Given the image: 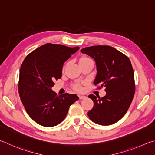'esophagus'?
Returning <instances> with one entry per match:
<instances>
[{
    "label": "esophagus",
    "instance_id": "obj_1",
    "mask_svg": "<svg viewBox=\"0 0 155 155\" xmlns=\"http://www.w3.org/2000/svg\"><path fill=\"white\" fill-rule=\"evenodd\" d=\"M79 98L80 99H84L86 98L85 95H83V94H79Z\"/></svg>",
    "mask_w": 155,
    "mask_h": 155
}]
</instances>
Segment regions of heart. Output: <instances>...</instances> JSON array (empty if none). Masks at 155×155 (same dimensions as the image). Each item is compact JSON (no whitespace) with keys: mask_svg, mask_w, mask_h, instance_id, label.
Masks as SVG:
<instances>
[{"mask_svg":"<svg viewBox=\"0 0 155 155\" xmlns=\"http://www.w3.org/2000/svg\"><path fill=\"white\" fill-rule=\"evenodd\" d=\"M89 60H91L89 57L87 56H83L80 59V62H84V61H89ZM74 88L76 89V90L78 91H81L82 90V87L80 84H75L74 85Z\"/></svg>","mask_w":155,"mask_h":155,"instance_id":"1","label":"heart"}]
</instances>
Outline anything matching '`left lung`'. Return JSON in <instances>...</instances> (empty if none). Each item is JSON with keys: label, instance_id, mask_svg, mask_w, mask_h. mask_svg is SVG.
I'll return each mask as SVG.
<instances>
[{"label": "left lung", "instance_id": "left-lung-1", "mask_svg": "<svg viewBox=\"0 0 155 155\" xmlns=\"http://www.w3.org/2000/svg\"><path fill=\"white\" fill-rule=\"evenodd\" d=\"M82 53L96 62L97 74L94 85L105 87L106 94L98 98L94 94V106L88 112L91 120L101 125H110L123 117L134 99L135 87L134 72L129 58L109 45H94L83 48Z\"/></svg>", "mask_w": 155, "mask_h": 155}]
</instances>
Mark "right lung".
<instances>
[{
    "mask_svg": "<svg viewBox=\"0 0 155 155\" xmlns=\"http://www.w3.org/2000/svg\"><path fill=\"white\" fill-rule=\"evenodd\" d=\"M79 49L46 43L24 60L20 71L19 94L27 114L40 125L51 127L60 124L70 105L79 99L76 94L58 96L51 90L54 81L62 77L64 62Z\"/></svg>",
    "mask_w": 155,
    "mask_h": 155,
    "instance_id": "1",
    "label": "right lung"
}]
</instances>
